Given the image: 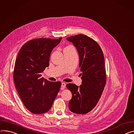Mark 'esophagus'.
I'll use <instances>...</instances> for the list:
<instances>
[{"label": "esophagus", "mask_w": 134, "mask_h": 134, "mask_svg": "<svg viewBox=\"0 0 134 134\" xmlns=\"http://www.w3.org/2000/svg\"><path fill=\"white\" fill-rule=\"evenodd\" d=\"M66 87V83L64 82H62V89H64Z\"/></svg>", "instance_id": "esophagus-1"}]
</instances>
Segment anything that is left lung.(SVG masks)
I'll return each mask as SVG.
<instances>
[{
    "mask_svg": "<svg viewBox=\"0 0 134 134\" xmlns=\"http://www.w3.org/2000/svg\"><path fill=\"white\" fill-rule=\"evenodd\" d=\"M67 40L76 48L80 58L79 67L82 72L80 87L72 83L66 85L72 93L69 109L72 113L85 114L96 106L105 86L104 54L99 44L86 35H76Z\"/></svg>",
    "mask_w": 134,
    "mask_h": 134,
    "instance_id": "left-lung-1",
    "label": "left lung"
}]
</instances>
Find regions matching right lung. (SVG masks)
<instances>
[{
  "label": "right lung",
  "instance_id": "right-lung-1",
  "mask_svg": "<svg viewBox=\"0 0 134 134\" xmlns=\"http://www.w3.org/2000/svg\"><path fill=\"white\" fill-rule=\"evenodd\" d=\"M62 39H34L24 44L18 53L14 84L23 104L34 114L49 111L60 90L62 83L41 78V73L49 66L51 53Z\"/></svg>",
  "mask_w": 134,
  "mask_h": 134
}]
</instances>
